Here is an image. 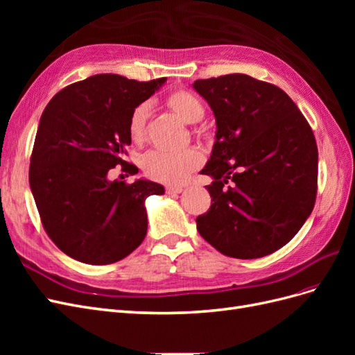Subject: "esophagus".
Segmentation results:
<instances>
[{"label": "esophagus", "mask_w": 355, "mask_h": 355, "mask_svg": "<svg viewBox=\"0 0 355 355\" xmlns=\"http://www.w3.org/2000/svg\"><path fill=\"white\" fill-rule=\"evenodd\" d=\"M182 191H184V188H182V187H167L166 188V192L168 196H178V194H180Z\"/></svg>", "instance_id": "obj_1"}]
</instances>
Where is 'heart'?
<instances>
[{
	"label": "heart",
	"instance_id": "b5f03b06",
	"mask_svg": "<svg viewBox=\"0 0 355 355\" xmlns=\"http://www.w3.org/2000/svg\"><path fill=\"white\" fill-rule=\"evenodd\" d=\"M166 106L188 124L198 123L204 116L202 102L194 93L187 90L171 92L166 98ZM149 115L151 106L145 102L136 106L128 120V133L137 144L145 142ZM201 164L202 154L196 148H188L179 153L151 151L142 159V168L148 178L168 185H179L185 182L191 171L197 170Z\"/></svg>",
	"mask_w": 355,
	"mask_h": 355
}]
</instances>
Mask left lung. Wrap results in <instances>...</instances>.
Returning a JSON list of instances; mask_svg holds the SVG:
<instances>
[{
  "label": "left lung",
  "mask_w": 355,
  "mask_h": 355,
  "mask_svg": "<svg viewBox=\"0 0 355 355\" xmlns=\"http://www.w3.org/2000/svg\"><path fill=\"white\" fill-rule=\"evenodd\" d=\"M192 87L210 105L218 127L201 170L213 178L206 187L213 202L197 218V230L225 256L271 254L295 237L314 209V133L274 84L228 73L197 80Z\"/></svg>",
  "instance_id": "8db88e82"
}]
</instances>
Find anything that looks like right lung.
<instances>
[{
    "label": "right lung",
    "instance_id": "1",
    "mask_svg": "<svg viewBox=\"0 0 355 355\" xmlns=\"http://www.w3.org/2000/svg\"><path fill=\"white\" fill-rule=\"evenodd\" d=\"M166 78L141 83L98 73L55 94L41 115L31 155L29 185L51 241L75 261L108 265L124 259L148 230L145 200L164 194L151 180H111L137 173L127 163L128 120Z\"/></svg>",
    "mask_w": 355,
    "mask_h": 355
}]
</instances>
